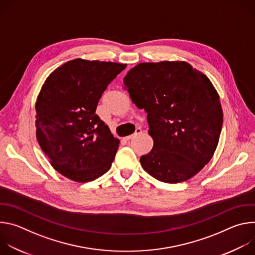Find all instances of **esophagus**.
I'll use <instances>...</instances> for the list:
<instances>
[{"mask_svg": "<svg viewBox=\"0 0 255 255\" xmlns=\"http://www.w3.org/2000/svg\"><path fill=\"white\" fill-rule=\"evenodd\" d=\"M141 133H142V129H141L140 127H138V128H136L135 132H134L132 135H129V136L125 137V139H126V140H130V139H133V138H135L137 135H139V134H141Z\"/></svg>", "mask_w": 255, "mask_h": 255, "instance_id": "1", "label": "esophagus"}]
</instances>
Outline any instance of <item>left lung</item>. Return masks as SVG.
I'll return each instance as SVG.
<instances>
[{
	"instance_id": "8db88e82",
	"label": "left lung",
	"mask_w": 255,
	"mask_h": 255,
	"mask_svg": "<svg viewBox=\"0 0 255 255\" xmlns=\"http://www.w3.org/2000/svg\"><path fill=\"white\" fill-rule=\"evenodd\" d=\"M133 103L147 113L154 145L140 157L142 167L164 183L197 174L212 158L223 112L210 80L185 61L144 62L124 79Z\"/></svg>"
}]
</instances>
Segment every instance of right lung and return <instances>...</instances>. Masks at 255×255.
<instances>
[{
	"instance_id": "obj_1",
	"label": "right lung",
	"mask_w": 255,
	"mask_h": 255,
	"mask_svg": "<svg viewBox=\"0 0 255 255\" xmlns=\"http://www.w3.org/2000/svg\"><path fill=\"white\" fill-rule=\"evenodd\" d=\"M126 64L77 58L46 79L36 102V137L51 165L67 178L87 183L111 167L119 148L96 114L103 93Z\"/></svg>"
}]
</instances>
